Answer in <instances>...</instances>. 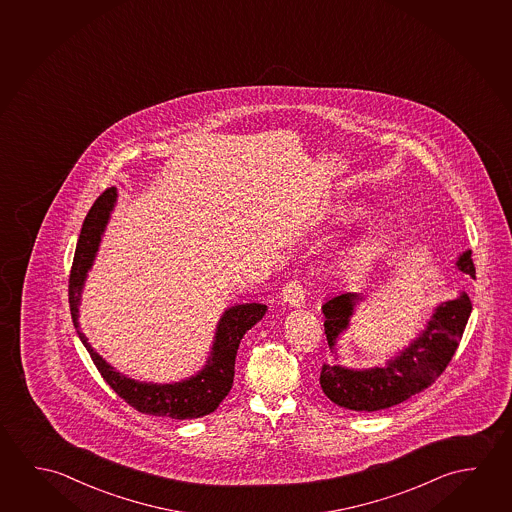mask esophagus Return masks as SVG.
<instances>
[{
  "mask_svg": "<svg viewBox=\"0 0 512 512\" xmlns=\"http://www.w3.org/2000/svg\"><path fill=\"white\" fill-rule=\"evenodd\" d=\"M282 300L291 307H302L305 303V289L298 280H289L282 289Z\"/></svg>",
  "mask_w": 512,
  "mask_h": 512,
  "instance_id": "1",
  "label": "esophagus"
}]
</instances>
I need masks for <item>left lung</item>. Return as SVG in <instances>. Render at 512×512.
<instances>
[{
    "label": "left lung",
    "instance_id": "1",
    "mask_svg": "<svg viewBox=\"0 0 512 512\" xmlns=\"http://www.w3.org/2000/svg\"><path fill=\"white\" fill-rule=\"evenodd\" d=\"M457 266L462 273L475 277L471 252L462 253ZM355 300L357 294H337L321 307L330 348L348 327ZM470 314L468 294L462 293L457 300L439 305L436 314L428 321L427 330L394 361H389L386 368L353 371L325 362L319 375L323 393L341 407L362 412L382 411L409 400L412 394L432 386L450 364Z\"/></svg>",
    "mask_w": 512,
    "mask_h": 512
}]
</instances>
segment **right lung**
Segmentation results:
<instances>
[{"label": "right lung", "instance_id": "right-lung-1", "mask_svg": "<svg viewBox=\"0 0 512 512\" xmlns=\"http://www.w3.org/2000/svg\"><path fill=\"white\" fill-rule=\"evenodd\" d=\"M116 202V189L109 187L98 196L91 210L85 216L80 237L76 243L73 266L69 273V309L73 321L78 318V303L84 287L85 275L93 264L94 255L100 244L101 232L107 225L110 210ZM266 305L262 303H244L228 309L219 321L216 341L212 346L209 364L196 377L178 382V384H143L123 377L116 369L94 352L87 343L84 332L76 330L80 341L93 359L103 380L109 384L119 398H123L135 411L162 416V418L191 419L202 418L205 414L216 411L219 403L227 396L234 384L235 355L244 334L266 314Z\"/></svg>", "mask_w": 512, "mask_h": 512}]
</instances>
